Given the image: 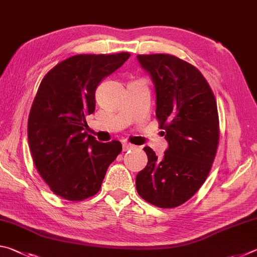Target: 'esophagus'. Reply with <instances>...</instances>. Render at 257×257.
<instances>
[{
	"instance_id": "34e87169",
	"label": "esophagus",
	"mask_w": 257,
	"mask_h": 257,
	"mask_svg": "<svg viewBox=\"0 0 257 257\" xmlns=\"http://www.w3.org/2000/svg\"><path fill=\"white\" fill-rule=\"evenodd\" d=\"M132 149H134V145L130 144V143H123V144H122V151L123 152L129 151V150H132Z\"/></svg>"
}]
</instances>
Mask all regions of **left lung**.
<instances>
[{
  "label": "left lung",
  "instance_id": "8db88e82",
  "mask_svg": "<svg viewBox=\"0 0 257 257\" xmlns=\"http://www.w3.org/2000/svg\"><path fill=\"white\" fill-rule=\"evenodd\" d=\"M155 87L156 118L169 147L149 159L136 177L143 199L162 208L177 207L205 182L219 145V115L214 94L197 68L170 54L137 55ZM164 133L163 132V135Z\"/></svg>",
  "mask_w": 257,
  "mask_h": 257
}]
</instances>
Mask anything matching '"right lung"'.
I'll return each instance as SVG.
<instances>
[{"instance_id": "add662e5", "label": "right lung", "mask_w": 257, "mask_h": 257, "mask_svg": "<svg viewBox=\"0 0 257 257\" xmlns=\"http://www.w3.org/2000/svg\"><path fill=\"white\" fill-rule=\"evenodd\" d=\"M116 54H78L43 78L28 118V144L38 173L55 195L82 201L98 193L106 170L122 151L119 141L99 143L85 132L104 78L129 59Z\"/></svg>"}]
</instances>
